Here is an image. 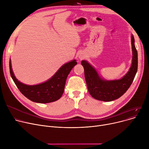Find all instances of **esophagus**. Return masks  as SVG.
Listing matches in <instances>:
<instances>
[{"label":"esophagus","instance_id":"34e87169","mask_svg":"<svg viewBox=\"0 0 149 149\" xmlns=\"http://www.w3.org/2000/svg\"><path fill=\"white\" fill-rule=\"evenodd\" d=\"M80 58H81V59H82V58H83V57H80Z\"/></svg>","mask_w":149,"mask_h":149}]
</instances>
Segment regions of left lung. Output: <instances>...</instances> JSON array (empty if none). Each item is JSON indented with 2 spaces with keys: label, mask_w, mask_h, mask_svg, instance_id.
Masks as SVG:
<instances>
[{
  "label": "left lung",
  "mask_w": 149,
  "mask_h": 149,
  "mask_svg": "<svg viewBox=\"0 0 149 149\" xmlns=\"http://www.w3.org/2000/svg\"><path fill=\"white\" fill-rule=\"evenodd\" d=\"M134 42V37L132 36L133 57L132 65L129 72L120 80H104L101 79L95 69L86 61H81L88 89L93 98L100 101H111L119 98L130 88L138 70V52Z\"/></svg>",
  "instance_id": "obj_1"
}]
</instances>
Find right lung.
Segmentation results:
<instances>
[{
    "label": "right lung",
    "instance_id": "obj_1",
    "mask_svg": "<svg viewBox=\"0 0 149 149\" xmlns=\"http://www.w3.org/2000/svg\"><path fill=\"white\" fill-rule=\"evenodd\" d=\"M77 64L75 60L63 65L51 79L34 86L23 84L15 77L10 60V71L12 79L22 94L33 102L48 103L60 99L65 90L67 77Z\"/></svg>",
    "mask_w": 149,
    "mask_h": 149
}]
</instances>
